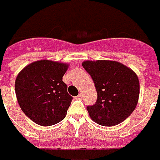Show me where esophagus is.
I'll use <instances>...</instances> for the list:
<instances>
[{
    "instance_id": "esophagus-1",
    "label": "esophagus",
    "mask_w": 160,
    "mask_h": 160,
    "mask_svg": "<svg viewBox=\"0 0 160 160\" xmlns=\"http://www.w3.org/2000/svg\"><path fill=\"white\" fill-rule=\"evenodd\" d=\"M75 98L77 99V100H81V99H82V95H81V94H79L78 96H76Z\"/></svg>"
}]
</instances>
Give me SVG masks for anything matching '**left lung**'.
<instances>
[{
  "instance_id": "left-lung-1",
  "label": "left lung",
  "mask_w": 160,
  "mask_h": 160,
  "mask_svg": "<svg viewBox=\"0 0 160 160\" xmlns=\"http://www.w3.org/2000/svg\"><path fill=\"white\" fill-rule=\"evenodd\" d=\"M82 66L92 77L97 92L95 104L87 108L91 119L110 127L130 117L139 98V80L136 72L113 60H86Z\"/></svg>"
}]
</instances>
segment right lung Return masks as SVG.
Here are the masks:
<instances>
[{
    "label": "right lung",
    "mask_w": 160,
    "mask_h": 160,
    "mask_svg": "<svg viewBox=\"0 0 160 160\" xmlns=\"http://www.w3.org/2000/svg\"><path fill=\"white\" fill-rule=\"evenodd\" d=\"M66 63L41 59L26 66L16 76V98L22 112L41 126L62 121L71 105L72 97L62 80Z\"/></svg>",
    "instance_id": "add662e5"
}]
</instances>
